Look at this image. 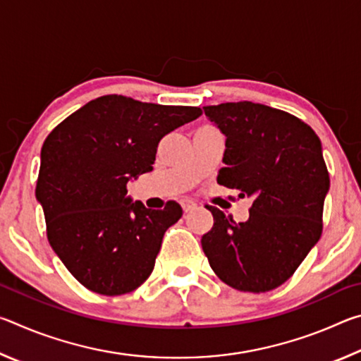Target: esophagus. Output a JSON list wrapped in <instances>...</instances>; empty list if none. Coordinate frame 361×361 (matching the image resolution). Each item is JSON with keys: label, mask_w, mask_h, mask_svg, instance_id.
<instances>
[{"label": "esophagus", "mask_w": 361, "mask_h": 361, "mask_svg": "<svg viewBox=\"0 0 361 361\" xmlns=\"http://www.w3.org/2000/svg\"><path fill=\"white\" fill-rule=\"evenodd\" d=\"M181 207H183V210H185V213H188V212H192L197 209V204H195L194 200L185 199V200H181Z\"/></svg>", "instance_id": "1"}]
</instances>
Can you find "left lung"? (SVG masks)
Returning a JSON list of instances; mask_svg holds the SVG:
<instances>
[{
	"label": "left lung",
	"mask_w": 361,
	"mask_h": 361,
	"mask_svg": "<svg viewBox=\"0 0 361 361\" xmlns=\"http://www.w3.org/2000/svg\"><path fill=\"white\" fill-rule=\"evenodd\" d=\"M204 111L226 137L216 181L253 199L243 223L207 205L213 228L200 239L204 253L232 288H277L320 239L329 191L320 138L301 119L261 103H221Z\"/></svg>",
	"instance_id": "left-lung-1"
}]
</instances>
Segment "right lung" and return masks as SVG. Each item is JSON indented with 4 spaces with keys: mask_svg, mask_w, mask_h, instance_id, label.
<instances>
[{
    "mask_svg": "<svg viewBox=\"0 0 361 361\" xmlns=\"http://www.w3.org/2000/svg\"><path fill=\"white\" fill-rule=\"evenodd\" d=\"M200 114L195 106L105 95L49 133L36 200L52 250L85 288L118 296L149 277L162 237L183 210L173 200L146 209L127 195V183L151 172L162 137Z\"/></svg>",
    "mask_w": 361,
    "mask_h": 361,
    "instance_id": "1",
    "label": "right lung"
}]
</instances>
